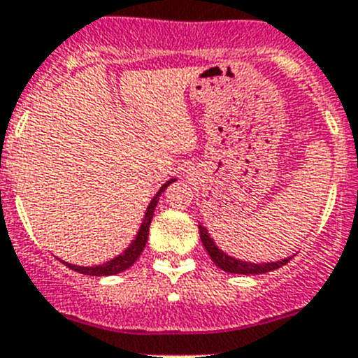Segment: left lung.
Returning a JSON list of instances; mask_svg holds the SVG:
<instances>
[{
	"instance_id": "1",
	"label": "left lung",
	"mask_w": 358,
	"mask_h": 358,
	"mask_svg": "<svg viewBox=\"0 0 358 358\" xmlns=\"http://www.w3.org/2000/svg\"><path fill=\"white\" fill-rule=\"evenodd\" d=\"M198 229H200V238H202L203 248H206V251L209 253L213 262L227 273H235V275H262V273L273 271V269H278V267L286 266V264L291 260V257L284 258V260H276V262H267V264H251V262H244V260H236V258L225 255L222 249L216 248V244L213 242V238L209 236L206 227L198 225Z\"/></svg>"
}]
</instances>
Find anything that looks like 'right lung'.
<instances>
[{"label": "right lung", "mask_w": 358, "mask_h": 358, "mask_svg": "<svg viewBox=\"0 0 358 358\" xmlns=\"http://www.w3.org/2000/svg\"><path fill=\"white\" fill-rule=\"evenodd\" d=\"M174 180H169V182H165L164 185L160 187V191L155 194V198L151 200V203H149V207H147V213L145 216H143V222L142 225H140V231H138L136 238L133 240V244L129 245L125 251H123L122 255H118L116 258H113V260H109L107 264H101V266H94V267H82V266H72V264H67L63 262L65 266H69L71 269H74V271L82 273V275H91V276H109V275H118V273L125 271V269H129V267L133 266L134 262L138 260V257L142 255L143 248H145L147 244V238H149V225H151V220H152V215H155V207L156 203H158V198H160V194L164 193L165 189H167V185L173 184Z\"/></svg>", "instance_id": "right-lung-1"}]
</instances>
